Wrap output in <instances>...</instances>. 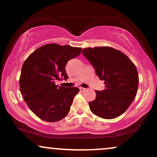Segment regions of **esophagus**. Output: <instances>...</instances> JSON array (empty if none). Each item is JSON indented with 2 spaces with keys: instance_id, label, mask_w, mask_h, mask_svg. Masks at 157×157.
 <instances>
[{
  "instance_id": "esophagus-1",
  "label": "esophagus",
  "mask_w": 157,
  "mask_h": 157,
  "mask_svg": "<svg viewBox=\"0 0 157 157\" xmlns=\"http://www.w3.org/2000/svg\"><path fill=\"white\" fill-rule=\"evenodd\" d=\"M80 90L81 91H86V88H82V87H80Z\"/></svg>"
}]
</instances>
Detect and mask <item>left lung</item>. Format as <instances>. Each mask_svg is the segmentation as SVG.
Segmentation results:
<instances>
[{"label":"left lung","instance_id":"left-lung-1","mask_svg":"<svg viewBox=\"0 0 157 157\" xmlns=\"http://www.w3.org/2000/svg\"><path fill=\"white\" fill-rule=\"evenodd\" d=\"M82 53L105 85L102 91H95L96 98L89 102L90 110L107 120L120 116L137 92L139 76L135 65L125 54L107 46L83 48Z\"/></svg>","mask_w":157,"mask_h":157}]
</instances>
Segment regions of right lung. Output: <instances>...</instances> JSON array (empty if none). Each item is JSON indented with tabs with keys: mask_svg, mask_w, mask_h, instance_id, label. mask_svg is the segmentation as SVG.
<instances>
[{
	"mask_svg": "<svg viewBox=\"0 0 157 157\" xmlns=\"http://www.w3.org/2000/svg\"><path fill=\"white\" fill-rule=\"evenodd\" d=\"M81 53V48L46 44L36 49L23 63L20 90L23 100L37 117L46 122L63 119L70 111L78 88L55 85L67 80L66 65Z\"/></svg>",
	"mask_w": 157,
	"mask_h": 157,
	"instance_id": "add662e5",
	"label": "right lung"
}]
</instances>
